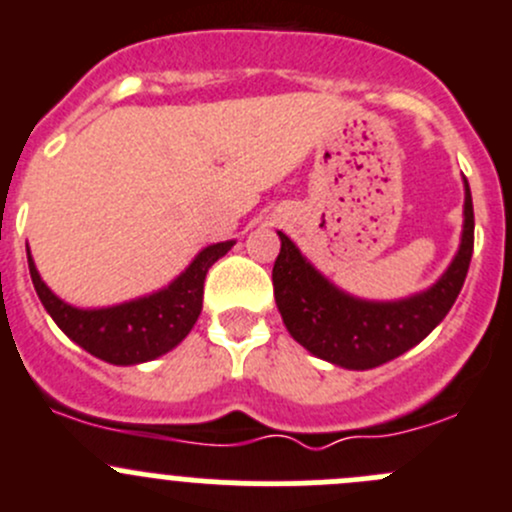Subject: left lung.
<instances>
[{
  "mask_svg": "<svg viewBox=\"0 0 512 512\" xmlns=\"http://www.w3.org/2000/svg\"><path fill=\"white\" fill-rule=\"evenodd\" d=\"M274 296L291 337L314 357L344 369H372L420 344L455 304L475 243L472 196L465 180V223L455 259L437 284L399 301H364L339 291L279 231Z\"/></svg>",
  "mask_w": 512,
  "mask_h": 512,
  "instance_id": "left-lung-1",
  "label": "left lung"
}]
</instances>
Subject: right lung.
<instances>
[{
	"label": "right lung",
	"mask_w": 512,
	"mask_h": 512,
	"mask_svg": "<svg viewBox=\"0 0 512 512\" xmlns=\"http://www.w3.org/2000/svg\"><path fill=\"white\" fill-rule=\"evenodd\" d=\"M231 246L233 241H223L203 248L193 264L170 286L143 299L125 301L107 309H77L65 304L40 279L29 251L27 261L34 291L62 332L92 357L128 367V364L150 362L188 337L201 314L203 281L208 269L221 256H226Z\"/></svg>",
	"instance_id": "obj_1"
}]
</instances>
